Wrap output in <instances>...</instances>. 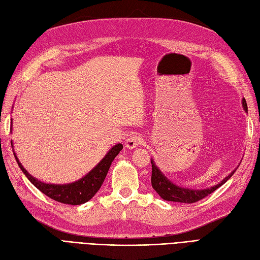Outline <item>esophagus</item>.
<instances>
[{
    "instance_id": "1",
    "label": "esophagus",
    "mask_w": 260,
    "mask_h": 260,
    "mask_svg": "<svg viewBox=\"0 0 260 260\" xmlns=\"http://www.w3.org/2000/svg\"><path fill=\"white\" fill-rule=\"evenodd\" d=\"M142 141H143L142 136H140V135H137V133H135V135L130 136L127 140H125L124 146L127 147V149H136L137 146H139L140 144L142 143Z\"/></svg>"
}]
</instances>
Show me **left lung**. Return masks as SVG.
Instances as JSON below:
<instances>
[{
    "label": "left lung",
    "mask_w": 260,
    "mask_h": 260,
    "mask_svg": "<svg viewBox=\"0 0 260 260\" xmlns=\"http://www.w3.org/2000/svg\"><path fill=\"white\" fill-rule=\"evenodd\" d=\"M243 106H244V109L247 111V104H246V101H245V98L243 100ZM151 164H152L151 182L154 190H155L159 194V197L163 198L164 200L181 202V203H193L203 198H206L208 194L212 193L214 190H216L217 188L221 187L223 184H225V182L232 177V175L238 168L236 167V170H234L229 175V176H226L217 185L207 189H198V190H196V189L184 188V187H179L177 185L173 184V182L170 179H167L163 175V173L158 170V167L155 165V163H154L153 159H151Z\"/></svg>",
    "instance_id": "left-lung-1"
}]
</instances>
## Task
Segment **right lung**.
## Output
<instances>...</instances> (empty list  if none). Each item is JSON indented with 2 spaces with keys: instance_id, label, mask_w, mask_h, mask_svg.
I'll return each mask as SVG.
<instances>
[{
  "instance_id": "1",
  "label": "right lung",
  "mask_w": 260,
  "mask_h": 260,
  "mask_svg": "<svg viewBox=\"0 0 260 260\" xmlns=\"http://www.w3.org/2000/svg\"><path fill=\"white\" fill-rule=\"evenodd\" d=\"M11 144L13 143L11 142ZM121 150L122 144H116L115 146L111 147L109 152L105 155V157L86 175V176H84L78 181L66 185H52L39 181L37 178L32 177L31 175L25 170L24 166L19 163V159L17 158L15 153H14V156H15L16 162L20 167V170L25 174V176L29 179L31 184L36 188H38L41 192L48 196L49 198L61 203H64V205L78 206L92 199L96 194V192L100 190L105 178H106V175L109 171L111 163H113V160Z\"/></svg>"
}]
</instances>
